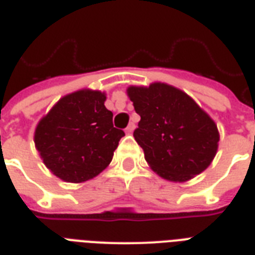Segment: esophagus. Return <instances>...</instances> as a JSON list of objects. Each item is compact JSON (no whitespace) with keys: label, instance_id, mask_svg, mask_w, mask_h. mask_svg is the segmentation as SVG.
<instances>
[{"label":"esophagus","instance_id":"1","mask_svg":"<svg viewBox=\"0 0 255 255\" xmlns=\"http://www.w3.org/2000/svg\"><path fill=\"white\" fill-rule=\"evenodd\" d=\"M133 128H135V124L133 123L128 124V127L126 128V132H127L128 135H129V133H132V132H133Z\"/></svg>","mask_w":255,"mask_h":255}]
</instances>
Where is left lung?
I'll return each instance as SVG.
<instances>
[{"instance_id": "1", "label": "left lung", "mask_w": 255, "mask_h": 255, "mask_svg": "<svg viewBox=\"0 0 255 255\" xmlns=\"http://www.w3.org/2000/svg\"><path fill=\"white\" fill-rule=\"evenodd\" d=\"M140 115L135 140L149 167L168 181L184 182L209 167L218 148L217 126L185 92L165 85L128 87Z\"/></svg>"}]
</instances>
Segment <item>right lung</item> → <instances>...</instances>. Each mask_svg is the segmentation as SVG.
I'll list each match as a JSON object with an SVG mask.
<instances>
[{
	"label": "right lung",
	"instance_id": "add662e5",
	"mask_svg": "<svg viewBox=\"0 0 255 255\" xmlns=\"http://www.w3.org/2000/svg\"><path fill=\"white\" fill-rule=\"evenodd\" d=\"M106 94L79 90L63 96L43 116L34 133L43 163L66 182L91 180L108 167L122 129L114 127Z\"/></svg>",
	"mask_w": 255,
	"mask_h": 255
}]
</instances>
